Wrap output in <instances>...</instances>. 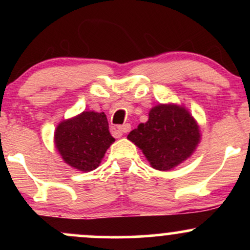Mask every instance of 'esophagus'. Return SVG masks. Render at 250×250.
<instances>
[{
  "mask_svg": "<svg viewBox=\"0 0 250 250\" xmlns=\"http://www.w3.org/2000/svg\"><path fill=\"white\" fill-rule=\"evenodd\" d=\"M117 129H119V131L121 133V135L128 133L129 130H130V125L129 123H125V125H119L117 127Z\"/></svg>",
  "mask_w": 250,
  "mask_h": 250,
  "instance_id": "esophagus-1",
  "label": "esophagus"
}]
</instances>
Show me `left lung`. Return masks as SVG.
Listing matches in <instances>:
<instances>
[{"mask_svg":"<svg viewBox=\"0 0 250 250\" xmlns=\"http://www.w3.org/2000/svg\"><path fill=\"white\" fill-rule=\"evenodd\" d=\"M154 169L168 171L188 160L201 141L200 125L190 111L175 103H160L128 135Z\"/></svg>","mask_w":250,"mask_h":250,"instance_id":"8db88e82","label":"left lung"}]
</instances>
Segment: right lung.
Segmentation results:
<instances>
[{"instance_id": "right-lung-1", "label": "right lung", "mask_w": 250, "mask_h": 250, "mask_svg": "<svg viewBox=\"0 0 250 250\" xmlns=\"http://www.w3.org/2000/svg\"><path fill=\"white\" fill-rule=\"evenodd\" d=\"M114 142L105 114L91 110L63 120L54 133V143L63 161L84 173L99 167Z\"/></svg>"}]
</instances>
